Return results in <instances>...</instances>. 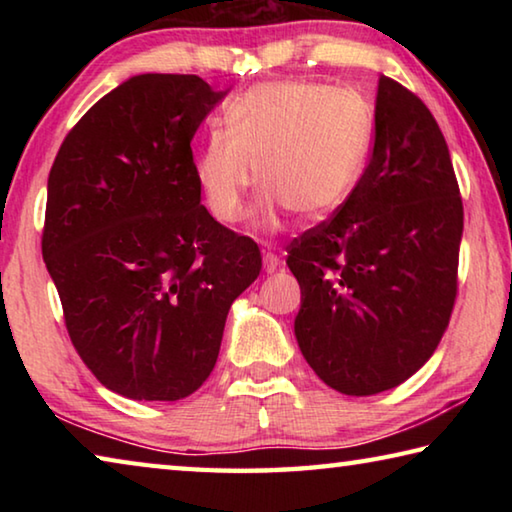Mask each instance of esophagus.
Instances as JSON below:
<instances>
[{
    "label": "esophagus",
    "mask_w": 512,
    "mask_h": 512,
    "mask_svg": "<svg viewBox=\"0 0 512 512\" xmlns=\"http://www.w3.org/2000/svg\"><path fill=\"white\" fill-rule=\"evenodd\" d=\"M264 271L266 273H275L277 268H280V257H277L275 253H264Z\"/></svg>",
    "instance_id": "1"
}]
</instances>
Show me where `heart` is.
<instances>
[{
    "mask_svg": "<svg viewBox=\"0 0 512 512\" xmlns=\"http://www.w3.org/2000/svg\"><path fill=\"white\" fill-rule=\"evenodd\" d=\"M196 153L194 176L216 221L239 223L262 180L259 228L273 230L282 207L318 221L357 187L372 140V115L357 92L311 81H271L225 110ZM260 176H256V169Z\"/></svg>",
    "mask_w": 512,
    "mask_h": 512,
    "instance_id": "1",
    "label": "heart"
}]
</instances>
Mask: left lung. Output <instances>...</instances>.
I'll use <instances>...</instances> for the list:
<instances>
[{
  "label": "left lung",
  "mask_w": 512,
  "mask_h": 512,
  "mask_svg": "<svg viewBox=\"0 0 512 512\" xmlns=\"http://www.w3.org/2000/svg\"><path fill=\"white\" fill-rule=\"evenodd\" d=\"M461 237L443 131L418 94L381 76L368 167L287 248L302 293L296 339L327 386L375 395L427 363L452 318Z\"/></svg>",
  "instance_id": "left-lung-1"
}]
</instances>
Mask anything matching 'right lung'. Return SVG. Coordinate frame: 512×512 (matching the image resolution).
Here are the masks:
<instances>
[{
  "instance_id": "right-lung-1",
  "label": "right lung",
  "mask_w": 512,
  "mask_h": 512,
  "mask_svg": "<svg viewBox=\"0 0 512 512\" xmlns=\"http://www.w3.org/2000/svg\"><path fill=\"white\" fill-rule=\"evenodd\" d=\"M228 90L140 74L85 112L49 171L42 257L65 327L103 386L131 400L192 395L230 305L262 271L250 237L201 205L196 128Z\"/></svg>"
}]
</instances>
